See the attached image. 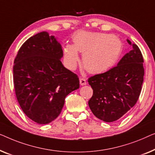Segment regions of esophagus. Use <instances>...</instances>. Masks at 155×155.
I'll return each instance as SVG.
<instances>
[{
  "mask_svg": "<svg viewBox=\"0 0 155 155\" xmlns=\"http://www.w3.org/2000/svg\"><path fill=\"white\" fill-rule=\"evenodd\" d=\"M79 81H80V84L81 85V86H84V85L86 84V81L84 78H81Z\"/></svg>",
  "mask_w": 155,
  "mask_h": 155,
  "instance_id": "34e87169",
  "label": "esophagus"
}]
</instances>
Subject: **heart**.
I'll use <instances>...</instances> for the list:
<instances>
[{
  "label": "heart",
  "mask_w": 155,
  "mask_h": 155,
  "mask_svg": "<svg viewBox=\"0 0 155 155\" xmlns=\"http://www.w3.org/2000/svg\"><path fill=\"white\" fill-rule=\"evenodd\" d=\"M74 44H67L64 49V60L74 69L79 60L78 51L83 55L84 68L91 74H100L110 69L120 56L121 41L111 34L79 32L74 36Z\"/></svg>",
  "instance_id": "1"
}]
</instances>
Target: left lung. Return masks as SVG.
I'll use <instances>...</instances> for the list:
<instances>
[{
	"mask_svg": "<svg viewBox=\"0 0 155 155\" xmlns=\"http://www.w3.org/2000/svg\"><path fill=\"white\" fill-rule=\"evenodd\" d=\"M119 61L117 66L104 73L91 77L88 82L93 90L89 107L97 118L105 122L118 120L138 101L144 77V60L136 44Z\"/></svg>",
	"mask_w": 155,
	"mask_h": 155,
	"instance_id": "left-lung-1",
	"label": "left lung"
}]
</instances>
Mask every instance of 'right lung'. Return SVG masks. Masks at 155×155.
Wrapping results in <instances>:
<instances>
[{"label": "right lung", "mask_w": 155, "mask_h": 155, "mask_svg": "<svg viewBox=\"0 0 155 155\" xmlns=\"http://www.w3.org/2000/svg\"><path fill=\"white\" fill-rule=\"evenodd\" d=\"M62 46L54 36L42 31L25 41L13 66L17 101L24 113L39 124L59 116L65 97L79 88L78 76L63 66Z\"/></svg>", "instance_id": "obj_1"}]
</instances>
